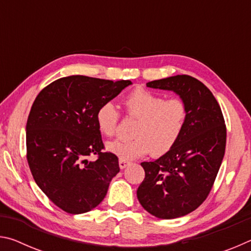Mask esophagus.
Listing matches in <instances>:
<instances>
[{
    "mask_svg": "<svg viewBox=\"0 0 251 251\" xmlns=\"http://www.w3.org/2000/svg\"><path fill=\"white\" fill-rule=\"evenodd\" d=\"M118 164H120V167H121V169H124V168H126L127 166H128V165H129V161H128V160H126V159H122V158H120V160H118Z\"/></svg>",
    "mask_w": 251,
    "mask_h": 251,
    "instance_id": "obj_1",
    "label": "esophagus"
}]
</instances>
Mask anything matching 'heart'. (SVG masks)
Here are the masks:
<instances>
[{"label": "heart", "instance_id": "1", "mask_svg": "<svg viewBox=\"0 0 251 251\" xmlns=\"http://www.w3.org/2000/svg\"><path fill=\"white\" fill-rule=\"evenodd\" d=\"M127 116L136 118L129 141H115L106 144V150L122 159H133L145 156L163 155L175 146L187 118V107L179 99L165 100L154 92L136 88L123 100ZM97 127L101 134H115L120 113L112 103H104L95 115Z\"/></svg>", "mask_w": 251, "mask_h": 251}]
</instances>
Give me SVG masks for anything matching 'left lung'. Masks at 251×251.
Returning <instances> with one entry per match:
<instances>
[{
  "label": "left lung",
  "instance_id": "8db88e82",
  "mask_svg": "<svg viewBox=\"0 0 251 251\" xmlns=\"http://www.w3.org/2000/svg\"><path fill=\"white\" fill-rule=\"evenodd\" d=\"M146 86L176 93L186 105L187 118L171 151L141 164L145 178L137 198L157 218H178L198 208L209 194L225 155L226 125L212 93L192 76H171Z\"/></svg>",
  "mask_w": 251,
  "mask_h": 251
}]
</instances>
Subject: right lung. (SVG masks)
<instances>
[{
    "instance_id": "obj_1",
    "label": "right lung",
    "mask_w": 251,
    "mask_h": 251,
    "mask_svg": "<svg viewBox=\"0 0 251 251\" xmlns=\"http://www.w3.org/2000/svg\"><path fill=\"white\" fill-rule=\"evenodd\" d=\"M130 84L67 76L34 100L26 123L27 163L37 186L62 210L78 215L94 209L120 172L117 156L101 151L95 115ZM91 154L98 159L88 161Z\"/></svg>"
}]
</instances>
